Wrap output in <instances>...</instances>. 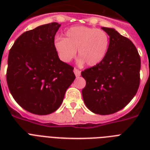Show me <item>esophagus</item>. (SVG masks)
Masks as SVG:
<instances>
[{"label":"esophagus","instance_id":"34e87169","mask_svg":"<svg viewBox=\"0 0 150 150\" xmlns=\"http://www.w3.org/2000/svg\"><path fill=\"white\" fill-rule=\"evenodd\" d=\"M74 73H75L76 77H79L80 75H81V71L79 70H78L77 68H74Z\"/></svg>","mask_w":150,"mask_h":150}]
</instances>
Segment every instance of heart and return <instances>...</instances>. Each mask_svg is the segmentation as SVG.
<instances>
[{"instance_id": "heart-1", "label": "heart", "mask_w": 150, "mask_h": 150, "mask_svg": "<svg viewBox=\"0 0 150 150\" xmlns=\"http://www.w3.org/2000/svg\"><path fill=\"white\" fill-rule=\"evenodd\" d=\"M64 38H57L54 42V50L61 61L68 63L76 55L78 50L80 63L88 66L100 64L107 55L109 36L102 29L87 26H74L64 33Z\"/></svg>"}]
</instances>
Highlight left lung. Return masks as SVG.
Returning a JSON list of instances; mask_svg holds the SVG:
<instances>
[{
    "instance_id": "obj_1",
    "label": "left lung",
    "mask_w": 150,
    "mask_h": 150,
    "mask_svg": "<svg viewBox=\"0 0 150 150\" xmlns=\"http://www.w3.org/2000/svg\"><path fill=\"white\" fill-rule=\"evenodd\" d=\"M110 36L107 55L100 64L81 75L86 85L82 90L88 109L107 115L123 109L137 93L141 60L133 43L114 29L102 27Z\"/></svg>"
}]
</instances>
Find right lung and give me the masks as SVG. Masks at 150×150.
<instances>
[{
	"label": "right lung",
	"instance_id": "right-lung-1",
	"mask_svg": "<svg viewBox=\"0 0 150 150\" xmlns=\"http://www.w3.org/2000/svg\"><path fill=\"white\" fill-rule=\"evenodd\" d=\"M60 26L51 22L25 32L9 51L8 89L18 105L32 114L47 115L57 110L75 79L74 68L61 61L54 50Z\"/></svg>",
	"mask_w": 150,
	"mask_h": 150
}]
</instances>
